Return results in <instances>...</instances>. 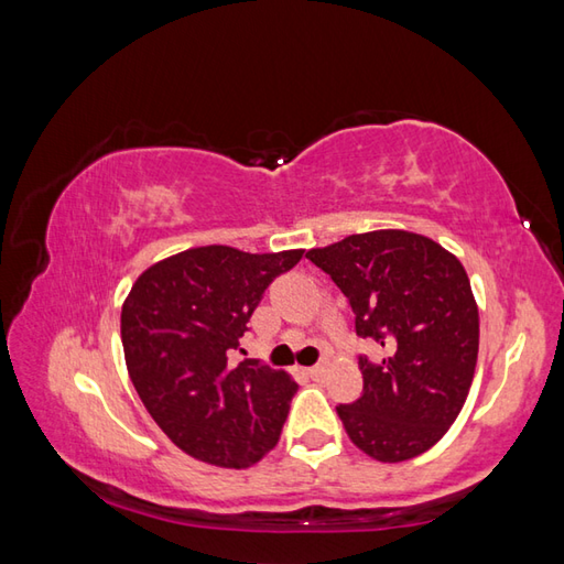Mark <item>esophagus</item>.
Wrapping results in <instances>:
<instances>
[{"label":"esophagus","mask_w":564,"mask_h":564,"mask_svg":"<svg viewBox=\"0 0 564 564\" xmlns=\"http://www.w3.org/2000/svg\"><path fill=\"white\" fill-rule=\"evenodd\" d=\"M323 373H325V367H311V369H307V377H311V379H323Z\"/></svg>","instance_id":"34e87169"}]
</instances>
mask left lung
I'll return each mask as SVG.
<instances>
[{
  "instance_id": "8db88e82",
  "label": "left lung",
  "mask_w": 564,
  "mask_h": 564,
  "mask_svg": "<svg viewBox=\"0 0 564 564\" xmlns=\"http://www.w3.org/2000/svg\"><path fill=\"white\" fill-rule=\"evenodd\" d=\"M347 295L359 337L381 361L359 357L364 393L337 405L347 435L379 462L433 447L467 401L479 355V311L455 253L403 229L345 237L305 253Z\"/></svg>"
}]
</instances>
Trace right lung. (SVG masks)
Wrapping results in <instances>:
<instances>
[{
    "instance_id": "right-lung-1",
    "label": "right lung",
    "mask_w": 564,
    "mask_h": 564,
    "mask_svg": "<svg viewBox=\"0 0 564 564\" xmlns=\"http://www.w3.org/2000/svg\"><path fill=\"white\" fill-rule=\"evenodd\" d=\"M303 249L195 247L153 263L121 305L129 379L153 421L207 465L247 469L279 443L297 383L259 359L229 364L251 313Z\"/></svg>"
}]
</instances>
